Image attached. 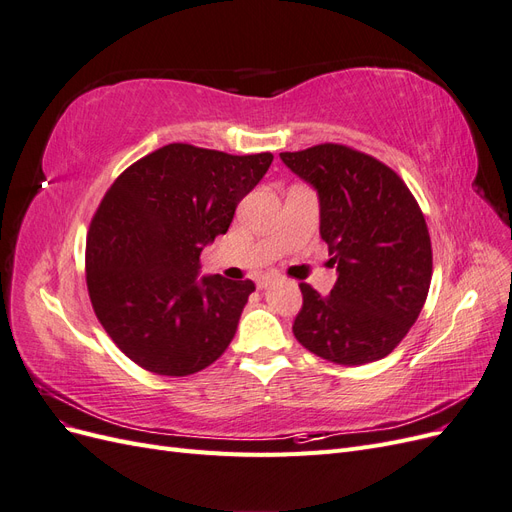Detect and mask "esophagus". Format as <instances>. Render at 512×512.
Returning a JSON list of instances; mask_svg holds the SVG:
<instances>
[{
	"instance_id": "obj_1",
	"label": "esophagus",
	"mask_w": 512,
	"mask_h": 512,
	"mask_svg": "<svg viewBox=\"0 0 512 512\" xmlns=\"http://www.w3.org/2000/svg\"><path fill=\"white\" fill-rule=\"evenodd\" d=\"M271 282H273V275H262L256 280V286L262 290V288H267Z\"/></svg>"
}]
</instances>
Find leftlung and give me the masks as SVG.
<instances>
[{"mask_svg": "<svg viewBox=\"0 0 512 512\" xmlns=\"http://www.w3.org/2000/svg\"><path fill=\"white\" fill-rule=\"evenodd\" d=\"M320 196V235L337 282L329 297L301 282L299 344L337 365L391 354L425 305L433 256L425 215L393 168L348 145L280 153Z\"/></svg>", "mask_w": 512, "mask_h": 512, "instance_id": "obj_1", "label": "left lung"}]
</instances>
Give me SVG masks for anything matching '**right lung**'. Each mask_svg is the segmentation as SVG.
Segmentation results:
<instances>
[{
    "label": "right lung",
    "instance_id": "right-lung-1",
    "mask_svg": "<svg viewBox=\"0 0 512 512\" xmlns=\"http://www.w3.org/2000/svg\"><path fill=\"white\" fill-rule=\"evenodd\" d=\"M273 153L230 156L170 143L106 190L87 232L91 307L115 346L160 376H190L235 337L254 282L198 277L200 252L228 230Z\"/></svg>",
    "mask_w": 512,
    "mask_h": 512
}]
</instances>
